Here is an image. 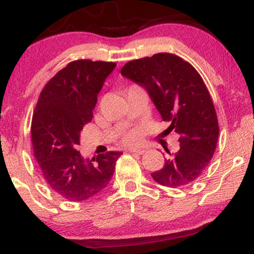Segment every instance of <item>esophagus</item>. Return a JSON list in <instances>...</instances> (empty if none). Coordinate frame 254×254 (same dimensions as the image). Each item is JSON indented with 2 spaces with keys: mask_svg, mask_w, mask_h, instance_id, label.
Segmentation results:
<instances>
[{
  "mask_svg": "<svg viewBox=\"0 0 254 254\" xmlns=\"http://www.w3.org/2000/svg\"><path fill=\"white\" fill-rule=\"evenodd\" d=\"M128 151H130V152H134V154L142 155L143 152L146 151V149H143V148H130V149H128Z\"/></svg>",
  "mask_w": 254,
  "mask_h": 254,
  "instance_id": "obj_1",
  "label": "esophagus"
}]
</instances>
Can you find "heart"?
<instances>
[{
    "instance_id": "1",
    "label": "heart",
    "mask_w": 254,
    "mask_h": 254,
    "mask_svg": "<svg viewBox=\"0 0 254 254\" xmlns=\"http://www.w3.org/2000/svg\"><path fill=\"white\" fill-rule=\"evenodd\" d=\"M124 140H126L127 143H135L138 142L140 140V134L138 131H131L128 132V133L126 135V138H124Z\"/></svg>"
}]
</instances>
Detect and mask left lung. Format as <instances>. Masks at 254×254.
Returning a JSON list of instances; mask_svg holds the SVG:
<instances>
[{
	"label": "left lung",
	"mask_w": 254,
	"mask_h": 254,
	"mask_svg": "<svg viewBox=\"0 0 254 254\" xmlns=\"http://www.w3.org/2000/svg\"><path fill=\"white\" fill-rule=\"evenodd\" d=\"M121 74L148 92L167 132L179 134L180 149L151 173L164 187L183 188L198 180L216 150L219 127L216 111L202 78L190 63L170 53L127 62Z\"/></svg>",
	"instance_id": "8db88e82"
}]
</instances>
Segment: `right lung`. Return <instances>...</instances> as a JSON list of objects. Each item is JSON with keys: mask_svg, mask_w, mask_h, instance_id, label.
<instances>
[{"mask_svg": "<svg viewBox=\"0 0 254 254\" xmlns=\"http://www.w3.org/2000/svg\"><path fill=\"white\" fill-rule=\"evenodd\" d=\"M114 62L79 60L59 71L40 92L31 122L34 155L44 180L62 198H94L110 183L121 151L83 159L76 146Z\"/></svg>", "mask_w": 254, "mask_h": 254, "instance_id": "add662e5", "label": "right lung"}]
</instances>
